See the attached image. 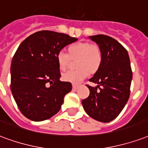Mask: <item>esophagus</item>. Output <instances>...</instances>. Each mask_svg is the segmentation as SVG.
Returning <instances> with one entry per match:
<instances>
[{
	"instance_id": "esophagus-1",
	"label": "esophagus",
	"mask_w": 148,
	"mask_h": 148,
	"mask_svg": "<svg viewBox=\"0 0 148 148\" xmlns=\"http://www.w3.org/2000/svg\"><path fill=\"white\" fill-rule=\"evenodd\" d=\"M78 87H79V85H73V89H74V90H76V89H77V88H78Z\"/></svg>"
}]
</instances>
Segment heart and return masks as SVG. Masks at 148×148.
<instances>
[{
	"label": "heart",
	"instance_id": "obj_1",
	"mask_svg": "<svg viewBox=\"0 0 148 148\" xmlns=\"http://www.w3.org/2000/svg\"><path fill=\"white\" fill-rule=\"evenodd\" d=\"M71 59L78 58L77 69L69 71L63 74V80L72 84H78L88 77L89 72H96L101 65L103 53L97 45L88 42H77L70 45L68 54L60 51L56 55L58 65L61 71L67 68Z\"/></svg>",
	"mask_w": 148,
	"mask_h": 148
}]
</instances>
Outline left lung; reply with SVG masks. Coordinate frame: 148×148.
<instances>
[{"instance_id": "1", "label": "left lung", "mask_w": 148, "mask_h": 148, "mask_svg": "<svg viewBox=\"0 0 148 148\" xmlns=\"http://www.w3.org/2000/svg\"><path fill=\"white\" fill-rule=\"evenodd\" d=\"M89 38L100 48L103 60L89 79L98 85H86L90 93L82 100L83 108L96 121L109 122L119 116L130 98L132 78L130 56L126 49L111 37L99 34Z\"/></svg>"}]
</instances>
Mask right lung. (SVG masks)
I'll return each instance as SVG.
<instances>
[{"label": "right lung", "mask_w": 148, "mask_h": 148, "mask_svg": "<svg viewBox=\"0 0 148 148\" xmlns=\"http://www.w3.org/2000/svg\"><path fill=\"white\" fill-rule=\"evenodd\" d=\"M76 40L65 34L41 30L29 36L18 46L12 60L10 86L18 109L26 118L44 121L60 110L72 85L60 80L56 55Z\"/></svg>", "instance_id": "right-lung-1"}]
</instances>
